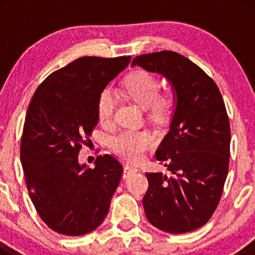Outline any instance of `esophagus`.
<instances>
[{"mask_svg": "<svg viewBox=\"0 0 255 255\" xmlns=\"http://www.w3.org/2000/svg\"><path fill=\"white\" fill-rule=\"evenodd\" d=\"M138 169L135 167L131 165H124V170H123V177L124 179H128V176L132 175V174L137 173Z\"/></svg>", "mask_w": 255, "mask_h": 255, "instance_id": "1", "label": "esophagus"}]
</instances>
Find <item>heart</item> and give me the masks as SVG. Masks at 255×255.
I'll list each match as a JSON object with an SVG mask.
<instances>
[{
    "label": "heart",
    "mask_w": 255,
    "mask_h": 255,
    "mask_svg": "<svg viewBox=\"0 0 255 255\" xmlns=\"http://www.w3.org/2000/svg\"><path fill=\"white\" fill-rule=\"evenodd\" d=\"M123 87L128 96L139 106L147 108L153 117H160L168 111L172 104L169 92L158 93L160 81L152 73L137 71L124 80ZM116 99L113 89L107 87L100 93L97 102V117L102 124H109L113 120ZM153 135L147 130H124L111 139V147L118 155L138 161L151 147Z\"/></svg>",
    "instance_id": "heart-1"
}]
</instances>
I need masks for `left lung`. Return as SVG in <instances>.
<instances>
[{
    "mask_svg": "<svg viewBox=\"0 0 255 255\" xmlns=\"http://www.w3.org/2000/svg\"><path fill=\"white\" fill-rule=\"evenodd\" d=\"M132 66L165 76L177 99L169 132L155 152L170 175L146 173L145 215L161 231H194L211 218L229 172L231 130L222 94L203 69L176 52L138 55Z\"/></svg>",
    "mask_w": 255,
    "mask_h": 255,
    "instance_id": "1",
    "label": "left lung"
}]
</instances>
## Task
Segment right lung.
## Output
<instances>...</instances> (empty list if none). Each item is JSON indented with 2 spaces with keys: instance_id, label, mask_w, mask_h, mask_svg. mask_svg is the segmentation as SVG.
I'll return each mask as SVG.
<instances>
[{
  "instance_id": "add662e5",
  "label": "right lung",
  "mask_w": 255,
  "mask_h": 255,
  "mask_svg": "<svg viewBox=\"0 0 255 255\" xmlns=\"http://www.w3.org/2000/svg\"><path fill=\"white\" fill-rule=\"evenodd\" d=\"M131 57H82L47 76L33 94L20 139V162L30 198L53 231L82 236L102 224L123 166L110 154L95 167L78 154L97 125L100 93Z\"/></svg>"
}]
</instances>
